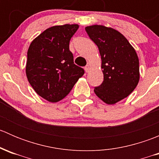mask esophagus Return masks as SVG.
I'll return each mask as SVG.
<instances>
[{
	"mask_svg": "<svg viewBox=\"0 0 159 159\" xmlns=\"http://www.w3.org/2000/svg\"><path fill=\"white\" fill-rule=\"evenodd\" d=\"M89 69H90V66H89V65H86V66L84 67V70H85V71H86V72H89Z\"/></svg>",
	"mask_w": 159,
	"mask_h": 159,
	"instance_id": "obj_1",
	"label": "esophagus"
}]
</instances>
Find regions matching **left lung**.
Here are the masks:
<instances>
[{"label": "left lung", "mask_w": 159, "mask_h": 159, "mask_svg": "<svg viewBox=\"0 0 159 159\" xmlns=\"http://www.w3.org/2000/svg\"><path fill=\"white\" fill-rule=\"evenodd\" d=\"M85 30L98 48L104 74L103 82L94 91L105 103L114 105L128 97L139 84L137 53L115 29L95 25L86 27Z\"/></svg>", "instance_id": "8db88e82"}]
</instances>
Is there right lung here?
I'll return each mask as SVG.
<instances>
[{"instance_id": "add662e5", "label": "right lung", "mask_w": 159, "mask_h": 159, "mask_svg": "<svg viewBox=\"0 0 159 159\" xmlns=\"http://www.w3.org/2000/svg\"><path fill=\"white\" fill-rule=\"evenodd\" d=\"M78 25L53 26L30 43L28 51L26 75L38 95L50 102L65 98L83 76V68L74 64L69 42Z\"/></svg>"}]
</instances>
